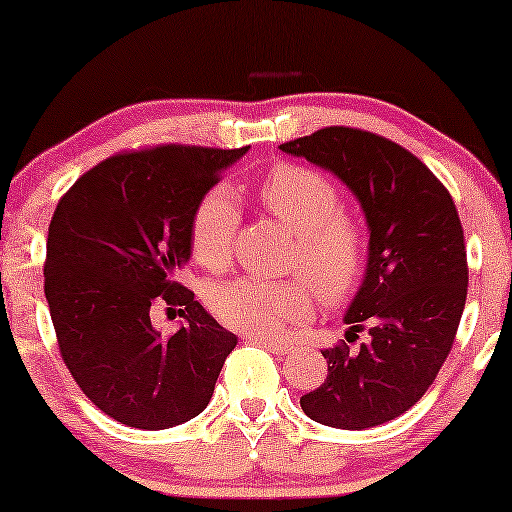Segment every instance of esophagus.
Instances as JSON below:
<instances>
[{"label":"esophagus","mask_w":512,"mask_h":512,"mask_svg":"<svg viewBox=\"0 0 512 512\" xmlns=\"http://www.w3.org/2000/svg\"><path fill=\"white\" fill-rule=\"evenodd\" d=\"M249 342H254V345H261L268 349L272 354H289L291 352V345H286V342H277V340H265V338H256V335H251Z\"/></svg>","instance_id":"1"}]
</instances>
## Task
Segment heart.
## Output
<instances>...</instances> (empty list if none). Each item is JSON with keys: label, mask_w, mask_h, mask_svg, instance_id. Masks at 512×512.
<instances>
[{"label": "heart", "mask_w": 512, "mask_h": 512, "mask_svg": "<svg viewBox=\"0 0 512 512\" xmlns=\"http://www.w3.org/2000/svg\"><path fill=\"white\" fill-rule=\"evenodd\" d=\"M265 212L296 233L286 279L237 277L207 293L209 310L221 324L242 333L279 335L312 317L314 291L328 305H340L366 275L368 237L363 223L342 209L338 184L307 165H275L256 188ZM240 228V209L226 186L202 195L191 214L188 244L205 270H226ZM315 289L312 290L311 286Z\"/></svg>", "instance_id": "heart-1"}]
</instances>
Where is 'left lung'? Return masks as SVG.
Returning a JSON list of instances; mask_svg holds the SVG:
<instances>
[{
    "label": "left lung",
    "mask_w": 512,
    "mask_h": 512,
    "mask_svg": "<svg viewBox=\"0 0 512 512\" xmlns=\"http://www.w3.org/2000/svg\"><path fill=\"white\" fill-rule=\"evenodd\" d=\"M279 149L338 174L370 228L366 279L345 317L370 340L324 349L326 380L300 408L338 429L384 424L426 394L457 338L468 291L457 207L415 153L375 132L331 125Z\"/></svg>",
    "instance_id": "obj_1"
}]
</instances>
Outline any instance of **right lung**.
Segmentation results:
<instances>
[{
  "label": "right lung",
  "mask_w": 512,
  "mask_h": 512,
  "mask_svg": "<svg viewBox=\"0 0 512 512\" xmlns=\"http://www.w3.org/2000/svg\"><path fill=\"white\" fill-rule=\"evenodd\" d=\"M242 149L160 144L121 151L81 174L48 226L44 291L60 356L104 415L170 429L200 415L237 338L177 282L191 258L198 200ZM187 324L163 339L153 306Z\"/></svg>",
  "instance_id": "1"
}]
</instances>
